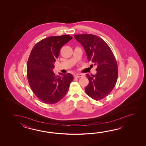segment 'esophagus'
<instances>
[{
    "mask_svg": "<svg viewBox=\"0 0 146 146\" xmlns=\"http://www.w3.org/2000/svg\"><path fill=\"white\" fill-rule=\"evenodd\" d=\"M83 76V75L82 74H77L74 75V77L75 78H80L82 77Z\"/></svg>",
    "mask_w": 146,
    "mask_h": 146,
    "instance_id": "34e87169",
    "label": "esophagus"
}]
</instances>
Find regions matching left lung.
<instances>
[{"instance_id":"8db88e82","label":"left lung","mask_w":146,"mask_h":146,"mask_svg":"<svg viewBox=\"0 0 146 146\" xmlns=\"http://www.w3.org/2000/svg\"><path fill=\"white\" fill-rule=\"evenodd\" d=\"M74 37L84 47L88 60L96 66V75L86 74L89 84L85 92L93 99L102 100L112 91L117 80L118 67L115 56L106 42L96 35L76 34Z\"/></svg>"}]
</instances>
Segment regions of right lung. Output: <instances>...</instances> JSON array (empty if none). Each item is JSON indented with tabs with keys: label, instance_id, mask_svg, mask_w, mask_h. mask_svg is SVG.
<instances>
[{
	"label": "right lung",
	"instance_id": "right-lung-1",
	"mask_svg": "<svg viewBox=\"0 0 146 146\" xmlns=\"http://www.w3.org/2000/svg\"><path fill=\"white\" fill-rule=\"evenodd\" d=\"M72 37L68 35L50 36L35 45L27 63L29 84L35 95L46 104H54L65 96L74 79L70 74L56 76L54 62L62 47Z\"/></svg>",
	"mask_w": 146,
	"mask_h": 146
}]
</instances>
